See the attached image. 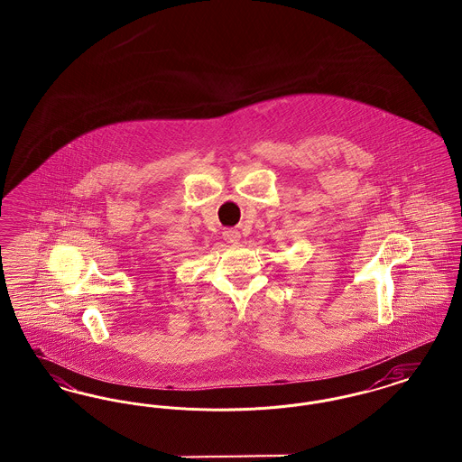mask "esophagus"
<instances>
[{
	"label": "esophagus",
	"instance_id": "obj_1",
	"mask_svg": "<svg viewBox=\"0 0 462 462\" xmlns=\"http://www.w3.org/2000/svg\"><path fill=\"white\" fill-rule=\"evenodd\" d=\"M223 239L228 244H239L241 242V234L237 230H225Z\"/></svg>",
	"mask_w": 462,
	"mask_h": 462
}]
</instances>
